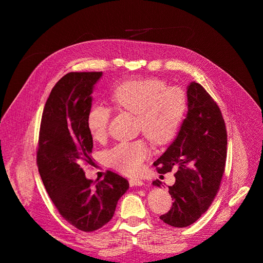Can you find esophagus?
I'll list each match as a JSON object with an SVG mask.
<instances>
[{"label":"esophagus","instance_id":"34e87169","mask_svg":"<svg viewBox=\"0 0 263 263\" xmlns=\"http://www.w3.org/2000/svg\"><path fill=\"white\" fill-rule=\"evenodd\" d=\"M130 185L131 186H142L143 185V181H141V180H139V178H131L130 181Z\"/></svg>","mask_w":263,"mask_h":263}]
</instances>
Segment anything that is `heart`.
<instances>
[{"label": "heart", "mask_w": 263, "mask_h": 263, "mask_svg": "<svg viewBox=\"0 0 263 263\" xmlns=\"http://www.w3.org/2000/svg\"><path fill=\"white\" fill-rule=\"evenodd\" d=\"M114 107L137 115V128L158 146L170 143L180 131L187 110V96L182 88L167 86L157 78L121 82L109 95ZM111 110L107 106L93 105L88 110L86 125L95 141L107 137ZM150 150L143 139L121 142L105 154L106 163L125 175L140 173Z\"/></svg>", "instance_id": "1"}]
</instances>
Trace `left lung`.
Listing matches in <instances>:
<instances>
[{
    "instance_id": "obj_1",
    "label": "left lung",
    "mask_w": 263,
    "mask_h": 263,
    "mask_svg": "<svg viewBox=\"0 0 263 263\" xmlns=\"http://www.w3.org/2000/svg\"><path fill=\"white\" fill-rule=\"evenodd\" d=\"M187 114L176 139L155 161L159 173L175 170L168 186L173 204L160 219L173 227L192 225L214 201L225 172L227 132L221 111L198 82L187 86ZM160 186L161 182H153Z\"/></svg>"
}]
</instances>
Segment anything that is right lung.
<instances>
[{
    "label": "right lung",
    "instance_id": "obj_1",
    "mask_svg": "<svg viewBox=\"0 0 263 263\" xmlns=\"http://www.w3.org/2000/svg\"><path fill=\"white\" fill-rule=\"evenodd\" d=\"M103 72H70L57 82L43 110L37 166L46 191L64 219L83 232L102 228L114 216L117 201L128 189L110 171L93 183L82 170L93 165L92 139L86 117L92 89Z\"/></svg>",
    "mask_w": 263,
    "mask_h": 263
}]
</instances>
